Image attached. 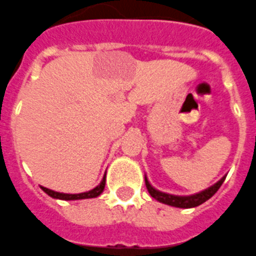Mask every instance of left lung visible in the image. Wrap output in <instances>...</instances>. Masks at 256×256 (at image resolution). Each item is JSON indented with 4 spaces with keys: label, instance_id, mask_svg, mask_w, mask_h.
Returning <instances> with one entry per match:
<instances>
[{
    "label": "left lung",
    "instance_id": "left-lung-1",
    "mask_svg": "<svg viewBox=\"0 0 256 256\" xmlns=\"http://www.w3.org/2000/svg\"><path fill=\"white\" fill-rule=\"evenodd\" d=\"M224 179H226V176L222 178L216 184L211 186L210 188H208V190H202V192L200 193H196V194H192V196H174V194H168V193L160 192V190H154V188L150 186L148 179H146V186L148 192H150V194L152 196L153 198L157 200V201L162 202V204H166V205L175 206V208H196V206L201 205V204L208 201V198H211V197L218 192V190L220 188Z\"/></svg>",
    "mask_w": 256,
    "mask_h": 256
}]
</instances>
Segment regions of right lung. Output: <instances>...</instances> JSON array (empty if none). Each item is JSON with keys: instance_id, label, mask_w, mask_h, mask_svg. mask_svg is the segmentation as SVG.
<instances>
[{"instance_id": "add662e5", "label": "right lung", "mask_w": 256, "mask_h": 256, "mask_svg": "<svg viewBox=\"0 0 256 256\" xmlns=\"http://www.w3.org/2000/svg\"><path fill=\"white\" fill-rule=\"evenodd\" d=\"M104 186H106V175L103 176V180L100 182V184L98 186H95L94 190H88V192L78 193V194H70V193H60L55 192V190H51L45 188V186H41L42 190L45 193H48L50 197L58 200H66V201H70V200H85V198H95L98 196H100V193L104 190Z\"/></svg>"}]
</instances>
